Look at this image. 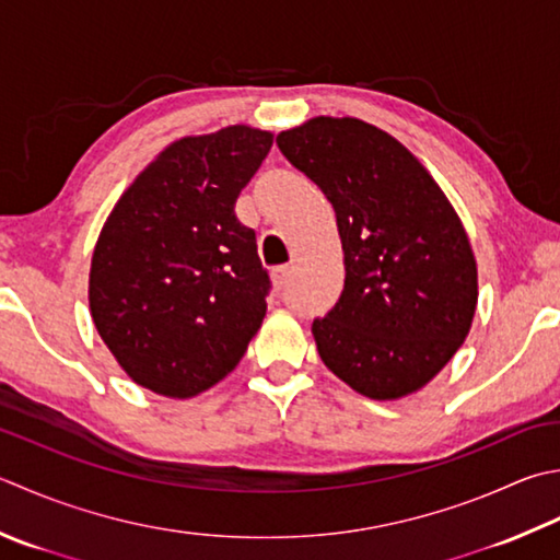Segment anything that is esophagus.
<instances>
[{
	"label": "esophagus",
	"mask_w": 560,
	"mask_h": 560,
	"mask_svg": "<svg viewBox=\"0 0 560 560\" xmlns=\"http://www.w3.org/2000/svg\"><path fill=\"white\" fill-rule=\"evenodd\" d=\"M289 279H291V267H277L271 271V281H273V289H287L289 287Z\"/></svg>",
	"instance_id": "1"
}]
</instances>
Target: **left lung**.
Here are the masks:
<instances>
[{
  "label": "left lung",
  "instance_id": "1",
  "mask_svg": "<svg viewBox=\"0 0 560 560\" xmlns=\"http://www.w3.org/2000/svg\"><path fill=\"white\" fill-rule=\"evenodd\" d=\"M277 145L337 215L345 289L313 320L317 354L374 400L420 390L474 323L478 269L454 206L418 158L359 118L317 116Z\"/></svg>",
  "mask_w": 560,
  "mask_h": 560
}]
</instances>
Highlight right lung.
Returning a JSON list of instances; mask_svg holds the SVG:
<instances>
[{
  "label": "right lung",
  "mask_w": 560,
  "mask_h": 560,
  "mask_svg": "<svg viewBox=\"0 0 560 560\" xmlns=\"http://www.w3.org/2000/svg\"><path fill=\"white\" fill-rule=\"evenodd\" d=\"M271 142L249 126L172 142L124 191L96 240V330L126 374L160 396L215 386L265 320L271 281L235 201Z\"/></svg>",
  "instance_id": "right-lung-1"
}]
</instances>
